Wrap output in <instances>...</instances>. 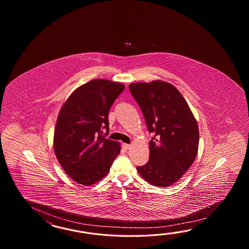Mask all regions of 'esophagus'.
<instances>
[{
	"label": "esophagus",
	"instance_id": "esophagus-1",
	"mask_svg": "<svg viewBox=\"0 0 249 249\" xmlns=\"http://www.w3.org/2000/svg\"><path fill=\"white\" fill-rule=\"evenodd\" d=\"M122 147L124 148V149H128V148H130L131 145H130V144H126V143H123Z\"/></svg>",
	"mask_w": 249,
	"mask_h": 249
}]
</instances>
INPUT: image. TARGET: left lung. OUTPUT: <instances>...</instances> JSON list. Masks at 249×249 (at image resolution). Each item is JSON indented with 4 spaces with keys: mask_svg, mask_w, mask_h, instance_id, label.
Here are the masks:
<instances>
[{
    "mask_svg": "<svg viewBox=\"0 0 249 249\" xmlns=\"http://www.w3.org/2000/svg\"><path fill=\"white\" fill-rule=\"evenodd\" d=\"M129 90L142 111L148 132L149 160L138 166L140 175L157 187H169L181 178L196 159L199 132L183 96L164 81L135 83Z\"/></svg>",
    "mask_w": 249,
    "mask_h": 249,
    "instance_id": "1",
    "label": "left lung"
}]
</instances>
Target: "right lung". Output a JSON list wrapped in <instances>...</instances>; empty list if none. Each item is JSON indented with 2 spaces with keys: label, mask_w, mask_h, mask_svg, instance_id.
<instances>
[{
  "label": "right lung",
  "mask_w": 249,
  "mask_h": 249,
  "mask_svg": "<svg viewBox=\"0 0 249 249\" xmlns=\"http://www.w3.org/2000/svg\"><path fill=\"white\" fill-rule=\"evenodd\" d=\"M124 89L120 83L94 79L74 90L58 113L53 147L66 174L91 186L105 177L120 153V143L107 140L108 112Z\"/></svg>",
  "instance_id": "add662e5"
}]
</instances>
